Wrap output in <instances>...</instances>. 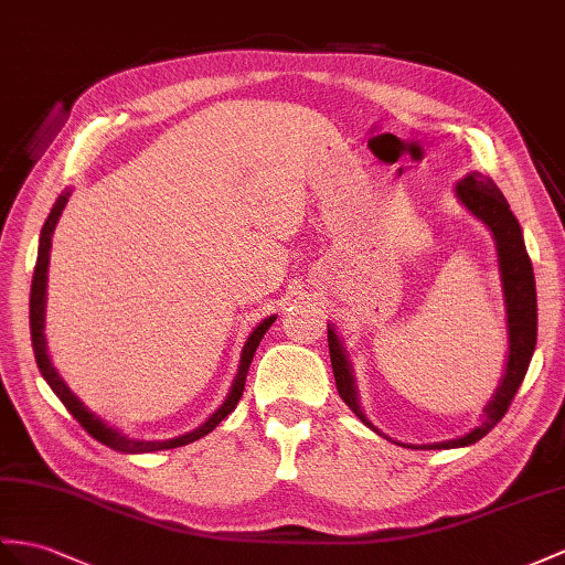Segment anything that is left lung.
<instances>
[{
    "instance_id": "8db88e82",
    "label": "left lung",
    "mask_w": 565,
    "mask_h": 565,
    "mask_svg": "<svg viewBox=\"0 0 565 565\" xmlns=\"http://www.w3.org/2000/svg\"><path fill=\"white\" fill-rule=\"evenodd\" d=\"M460 201L470 209L477 217L484 220L489 230L493 232L499 249V266H501V280L505 292V307H508V335H511V352H508L505 376L499 386V393L493 395L491 405L487 407V419L472 434L448 444H434V446H419V448H460L477 444L479 438H484L493 426H497L508 407H511L513 397L520 388L522 379L527 374L530 360L536 345V290H534V273L532 260L525 249V239H522V230L518 225L515 215L511 213V205L503 199L501 189L491 182V179L481 174H467L462 182L456 186ZM328 350H330V364H333L335 386L342 401L360 417L366 426L379 431L371 424L364 412L356 403V393L352 386V374L345 354H342L340 340L333 333V328L328 330Z\"/></svg>"
}]
</instances>
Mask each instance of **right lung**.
<instances>
[{
  "mask_svg": "<svg viewBox=\"0 0 565 565\" xmlns=\"http://www.w3.org/2000/svg\"><path fill=\"white\" fill-rule=\"evenodd\" d=\"M66 199H68V194H62L57 199V203H54L52 213L45 220L43 235H40V249H38V264H35V273H33V285H31V340H33V352H35V362H38L40 374L45 376V381L50 383V388L57 393V397L64 403V407L72 412L74 419L81 426H84V429L93 438H98L100 444L115 448L119 452H153V450H168V448H179V446H186L191 441H199L201 436L211 434L215 426L223 422L230 415V412L237 407V403L242 401L246 374H249V366H252V360H254V354H256V348H258L260 338L266 335V330L275 323V316H268L264 323L256 326V330L249 335V340H246V345L242 350V364H239V371H237L235 386H232L227 401L220 405L215 415L209 422H205L203 426H199L196 431H191L186 436H179V438H172V441H136V438L121 436L119 431L113 429V426H107L105 422H100L98 417H95L93 412H88L84 407V403H81L78 397L66 388V383L60 379L57 371H54V366L50 364V356H47V350H45L43 323H45V282H47V264H50V244H52V232H54V227H57L60 215H62L64 205H66Z\"/></svg>",
  "mask_w": 565,
  "mask_h": 565,
  "instance_id": "1",
  "label": "right lung"
}]
</instances>
